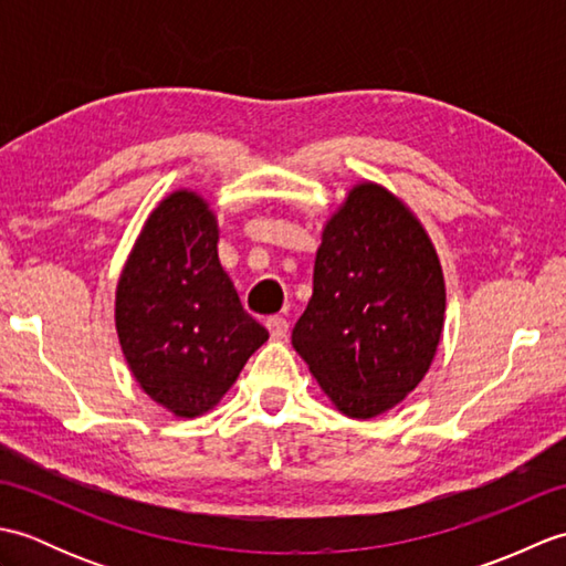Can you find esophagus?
Masks as SVG:
<instances>
[{
    "label": "esophagus",
    "mask_w": 566,
    "mask_h": 566,
    "mask_svg": "<svg viewBox=\"0 0 566 566\" xmlns=\"http://www.w3.org/2000/svg\"><path fill=\"white\" fill-rule=\"evenodd\" d=\"M268 331H270L272 340H282V338H286L290 323H286V318H282V316H270L268 318Z\"/></svg>",
    "instance_id": "esophagus-1"
}]
</instances>
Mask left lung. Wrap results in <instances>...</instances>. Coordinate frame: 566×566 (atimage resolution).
I'll return each instance as SVG.
<instances>
[{"mask_svg": "<svg viewBox=\"0 0 566 566\" xmlns=\"http://www.w3.org/2000/svg\"><path fill=\"white\" fill-rule=\"evenodd\" d=\"M444 298L426 226L401 197L363 179L323 223L314 294L292 345L343 416L375 418L428 375Z\"/></svg>", "mask_w": 566, "mask_h": 566, "instance_id": "left-lung-1", "label": "left lung"}]
</instances>
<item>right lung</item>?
I'll return each mask as SVG.
<instances>
[{
	"label": "right lung",
	"instance_id": "obj_1",
	"mask_svg": "<svg viewBox=\"0 0 566 566\" xmlns=\"http://www.w3.org/2000/svg\"><path fill=\"white\" fill-rule=\"evenodd\" d=\"M116 335L130 375L175 418L209 413L270 338L219 260V219L197 189L158 201L118 274Z\"/></svg>",
	"mask_w": 566,
	"mask_h": 566
}]
</instances>
